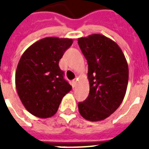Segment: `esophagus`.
Wrapping results in <instances>:
<instances>
[{
	"instance_id": "esophagus-1",
	"label": "esophagus",
	"mask_w": 149,
	"mask_h": 149,
	"mask_svg": "<svg viewBox=\"0 0 149 149\" xmlns=\"http://www.w3.org/2000/svg\"><path fill=\"white\" fill-rule=\"evenodd\" d=\"M72 86L74 87L75 85H76V84H77V79H74L73 81H72Z\"/></svg>"
}]
</instances>
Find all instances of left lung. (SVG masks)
<instances>
[{
    "mask_svg": "<svg viewBox=\"0 0 149 149\" xmlns=\"http://www.w3.org/2000/svg\"><path fill=\"white\" fill-rule=\"evenodd\" d=\"M88 65L89 94L78 104L80 114L89 121H100L117 109L125 98L128 66L121 49L101 34L78 38Z\"/></svg>",
    "mask_w": 149,
    "mask_h": 149,
    "instance_id": "obj_1",
    "label": "left lung"
}]
</instances>
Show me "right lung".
<instances>
[{
    "instance_id": "1",
    "label": "right lung",
    "mask_w": 149,
    "mask_h": 149,
    "mask_svg": "<svg viewBox=\"0 0 149 149\" xmlns=\"http://www.w3.org/2000/svg\"><path fill=\"white\" fill-rule=\"evenodd\" d=\"M72 42L69 38L45 37L21 56L15 75L16 88L24 108L35 116L55 115L62 98L72 89L59 61Z\"/></svg>"
}]
</instances>
